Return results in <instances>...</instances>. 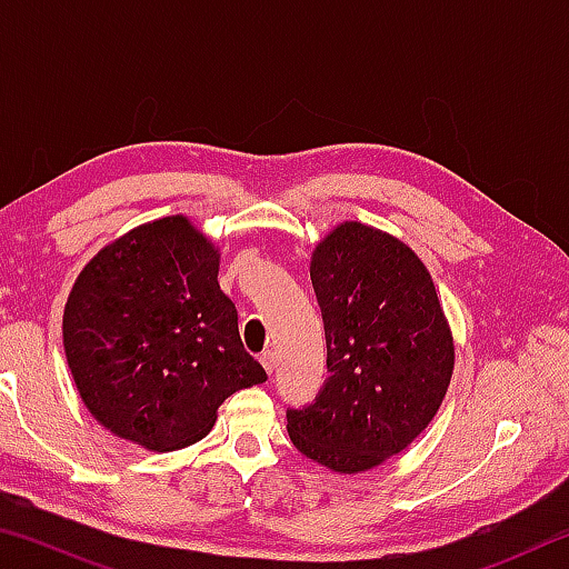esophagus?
Segmentation results:
<instances>
[{
	"label": "esophagus",
	"instance_id": "34e87169",
	"mask_svg": "<svg viewBox=\"0 0 569 569\" xmlns=\"http://www.w3.org/2000/svg\"><path fill=\"white\" fill-rule=\"evenodd\" d=\"M261 363H263V369L268 373H273V369H276V353L273 351H263L261 353Z\"/></svg>",
	"mask_w": 569,
	"mask_h": 569
}]
</instances>
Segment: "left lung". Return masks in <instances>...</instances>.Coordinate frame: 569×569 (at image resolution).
Returning a JSON list of instances; mask_svg holds the SVG:
<instances>
[{"instance_id":"1","label":"left lung","mask_w":569,"mask_h":569,"mask_svg":"<svg viewBox=\"0 0 569 569\" xmlns=\"http://www.w3.org/2000/svg\"><path fill=\"white\" fill-rule=\"evenodd\" d=\"M326 331L323 381L288 409V437L341 475L379 467L435 419L455 371V341L427 266L383 230L346 220L311 258Z\"/></svg>"}]
</instances>
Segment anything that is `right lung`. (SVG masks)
Masks as SVG:
<instances>
[{"label": "right lung", "instance_id": "obj_1", "mask_svg": "<svg viewBox=\"0 0 569 569\" xmlns=\"http://www.w3.org/2000/svg\"><path fill=\"white\" fill-rule=\"evenodd\" d=\"M220 253L168 216L104 246L67 298L62 336L84 407L114 437L150 451L203 439L230 393L263 383L243 349Z\"/></svg>", "mask_w": 569, "mask_h": 569}]
</instances>
